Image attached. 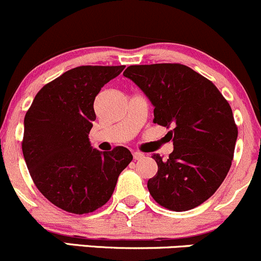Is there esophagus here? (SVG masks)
Returning a JSON list of instances; mask_svg holds the SVG:
<instances>
[{
  "mask_svg": "<svg viewBox=\"0 0 261 261\" xmlns=\"http://www.w3.org/2000/svg\"><path fill=\"white\" fill-rule=\"evenodd\" d=\"M133 156L134 160H142L145 157V154L142 152H137V151H135V152H133Z\"/></svg>",
  "mask_w": 261,
  "mask_h": 261,
  "instance_id": "1",
  "label": "esophagus"
}]
</instances>
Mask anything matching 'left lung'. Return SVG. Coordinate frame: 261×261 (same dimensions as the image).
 <instances>
[{
    "label": "left lung",
    "instance_id": "1",
    "mask_svg": "<svg viewBox=\"0 0 261 261\" xmlns=\"http://www.w3.org/2000/svg\"><path fill=\"white\" fill-rule=\"evenodd\" d=\"M124 76L150 99L154 124L172 127V153L152 154L159 171L147 182L150 194L174 212L198 207L231 166L238 127L230 105L211 80L178 63L130 65Z\"/></svg>",
    "mask_w": 261,
    "mask_h": 261
}]
</instances>
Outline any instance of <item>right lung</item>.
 Listing matches in <instances>:
<instances>
[{
  "instance_id": "add662e5",
  "label": "right lung",
  "mask_w": 261,
  "mask_h": 261,
  "mask_svg": "<svg viewBox=\"0 0 261 261\" xmlns=\"http://www.w3.org/2000/svg\"><path fill=\"white\" fill-rule=\"evenodd\" d=\"M125 65H82L37 93L24 116V161L34 185L49 202L74 214L91 213L110 199L133 154L126 147L100 152L89 133L94 100Z\"/></svg>"
}]
</instances>
